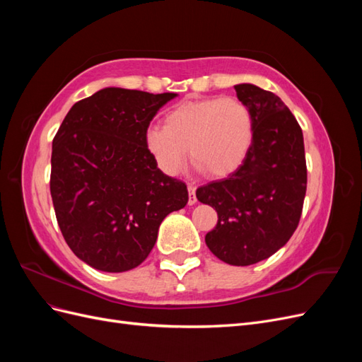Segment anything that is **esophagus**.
<instances>
[{
	"instance_id": "1",
	"label": "esophagus",
	"mask_w": 362,
	"mask_h": 362,
	"mask_svg": "<svg viewBox=\"0 0 362 362\" xmlns=\"http://www.w3.org/2000/svg\"><path fill=\"white\" fill-rule=\"evenodd\" d=\"M189 205H194L196 204V187L194 185H192V184H189Z\"/></svg>"
}]
</instances>
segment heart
I'll list each match as a JSON object with an SVG mask.
<instances>
[{"label":"heart","mask_w":362,"mask_h":362,"mask_svg":"<svg viewBox=\"0 0 362 362\" xmlns=\"http://www.w3.org/2000/svg\"><path fill=\"white\" fill-rule=\"evenodd\" d=\"M252 141L254 117L234 96L181 103L164 117V127L151 125L145 133L149 156L168 177L182 172L189 154L208 177H228L245 163Z\"/></svg>","instance_id":"1"}]
</instances>
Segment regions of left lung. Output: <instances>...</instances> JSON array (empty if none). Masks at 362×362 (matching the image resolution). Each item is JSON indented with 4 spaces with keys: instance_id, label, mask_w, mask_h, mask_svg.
Returning <instances> with one entry per match:
<instances>
[{
    "instance_id": "1",
    "label": "left lung",
    "mask_w": 362,
    "mask_h": 362,
    "mask_svg": "<svg viewBox=\"0 0 362 362\" xmlns=\"http://www.w3.org/2000/svg\"><path fill=\"white\" fill-rule=\"evenodd\" d=\"M254 117V141L228 178L196 190L199 202L217 211L205 235L213 254L231 266H250L286 245L299 225L306 193L303 134L275 93L254 84L234 86Z\"/></svg>"
}]
</instances>
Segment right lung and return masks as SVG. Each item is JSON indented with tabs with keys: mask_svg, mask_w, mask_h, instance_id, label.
<instances>
[{
	"mask_svg": "<svg viewBox=\"0 0 362 362\" xmlns=\"http://www.w3.org/2000/svg\"><path fill=\"white\" fill-rule=\"evenodd\" d=\"M177 93L105 87L75 103L52 140L51 198L74 254L103 272L146 259L163 218L189 201L145 146L160 108Z\"/></svg>",
	"mask_w": 362,
	"mask_h": 362,
	"instance_id": "right-lung-1",
	"label": "right lung"
}]
</instances>
